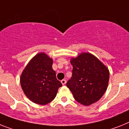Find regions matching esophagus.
<instances>
[{
	"mask_svg": "<svg viewBox=\"0 0 129 129\" xmlns=\"http://www.w3.org/2000/svg\"><path fill=\"white\" fill-rule=\"evenodd\" d=\"M61 83H62V85L66 84V83H67V80H61Z\"/></svg>",
	"mask_w": 129,
	"mask_h": 129,
	"instance_id": "esophagus-1",
	"label": "esophagus"
}]
</instances>
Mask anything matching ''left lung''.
I'll list each match as a JSON object with an SVG mask.
<instances>
[{
  "instance_id": "obj_1",
  "label": "left lung",
  "mask_w": 129,
  "mask_h": 129,
  "mask_svg": "<svg viewBox=\"0 0 129 129\" xmlns=\"http://www.w3.org/2000/svg\"><path fill=\"white\" fill-rule=\"evenodd\" d=\"M72 77L67 86L78 103L90 105L98 102L107 90L109 71L91 53H82L72 58Z\"/></svg>"
}]
</instances>
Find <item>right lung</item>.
I'll use <instances>...</instances> for the list:
<instances>
[{
	"mask_svg": "<svg viewBox=\"0 0 129 129\" xmlns=\"http://www.w3.org/2000/svg\"><path fill=\"white\" fill-rule=\"evenodd\" d=\"M53 59L44 53H38L29 62L20 76V84L31 102L46 105L55 99L62 84L53 71Z\"/></svg>",
	"mask_w": 129,
	"mask_h": 129,
	"instance_id": "1",
	"label": "right lung"
}]
</instances>
